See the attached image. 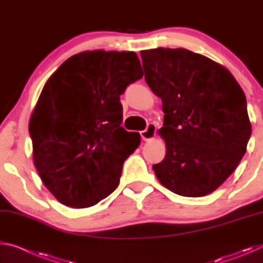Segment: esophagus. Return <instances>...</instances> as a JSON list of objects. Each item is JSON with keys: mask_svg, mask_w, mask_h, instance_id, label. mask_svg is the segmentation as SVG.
Masks as SVG:
<instances>
[{"mask_svg": "<svg viewBox=\"0 0 263 263\" xmlns=\"http://www.w3.org/2000/svg\"><path fill=\"white\" fill-rule=\"evenodd\" d=\"M140 135H141L142 140H145V141L152 140L155 138V135H157V126H155L154 124L151 123V124H148L147 127H146V130L140 132Z\"/></svg>", "mask_w": 263, "mask_h": 263, "instance_id": "esophagus-1", "label": "esophagus"}]
</instances>
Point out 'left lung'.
<instances>
[{
	"mask_svg": "<svg viewBox=\"0 0 263 263\" xmlns=\"http://www.w3.org/2000/svg\"><path fill=\"white\" fill-rule=\"evenodd\" d=\"M145 80L162 101L166 157L160 183L185 197L211 194L232 174L252 135L246 96L224 66L185 48L140 52Z\"/></svg>",
	"mask_w": 263,
	"mask_h": 263,
	"instance_id": "8db88e82",
	"label": "left lung"
}]
</instances>
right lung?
<instances>
[{
	"label": "right lung",
	"mask_w": 263,
	"mask_h": 263,
	"mask_svg": "<svg viewBox=\"0 0 263 263\" xmlns=\"http://www.w3.org/2000/svg\"><path fill=\"white\" fill-rule=\"evenodd\" d=\"M142 75L135 52L97 50L70 57L47 80L29 131L38 174L61 204L92 206L118 186L140 144L121 126L119 96Z\"/></svg>",
	"instance_id": "add662e5"
}]
</instances>
